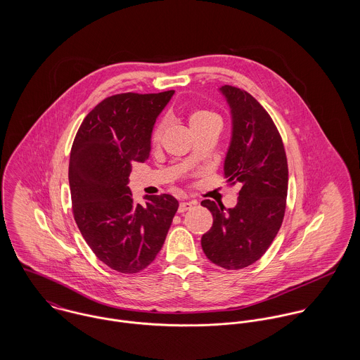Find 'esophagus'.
Wrapping results in <instances>:
<instances>
[{
    "label": "esophagus",
    "mask_w": 360,
    "mask_h": 360,
    "mask_svg": "<svg viewBox=\"0 0 360 360\" xmlns=\"http://www.w3.org/2000/svg\"><path fill=\"white\" fill-rule=\"evenodd\" d=\"M195 205L193 201H181L180 205H179V212L183 213V212H187L190 209H193V206Z\"/></svg>",
    "instance_id": "obj_1"
}]
</instances>
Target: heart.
<instances>
[{"label": "heart", "mask_w": 360, "mask_h": 360, "mask_svg": "<svg viewBox=\"0 0 360 360\" xmlns=\"http://www.w3.org/2000/svg\"><path fill=\"white\" fill-rule=\"evenodd\" d=\"M213 116H216V115L212 113V112H209V110H195V112H193V113L190 115V119H188V120H190V124H193V123H195V122H200V120L207 119V117H213ZM162 130H163L162 126H158V127H156V130L154 131L155 141L159 139Z\"/></svg>", "instance_id": "heart-1"}]
</instances>
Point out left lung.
<instances>
[{
    "mask_svg": "<svg viewBox=\"0 0 360 360\" xmlns=\"http://www.w3.org/2000/svg\"><path fill=\"white\" fill-rule=\"evenodd\" d=\"M230 108L231 139L224 158L227 183L241 190L234 207L205 200L213 224L201 238L206 257L227 270L244 269L267 251L277 236L288 190V166L281 137L263 106L247 91L223 86Z\"/></svg>",
    "mask_w": 360,
    "mask_h": 360,
    "instance_id": "1",
    "label": "left lung"
}]
</instances>
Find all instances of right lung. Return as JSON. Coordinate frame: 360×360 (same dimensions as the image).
Segmentation results:
<instances>
[{"instance_id": "obj_1", "label": "right lung", "mask_w": 360, "mask_h": 360, "mask_svg": "<svg viewBox=\"0 0 360 360\" xmlns=\"http://www.w3.org/2000/svg\"><path fill=\"white\" fill-rule=\"evenodd\" d=\"M174 91L117 94L83 120L70 151L69 186L76 224L97 257L120 273H139L160 251L179 201L144 195L134 204L129 188L133 162L151 153L155 122Z\"/></svg>"}]
</instances>
